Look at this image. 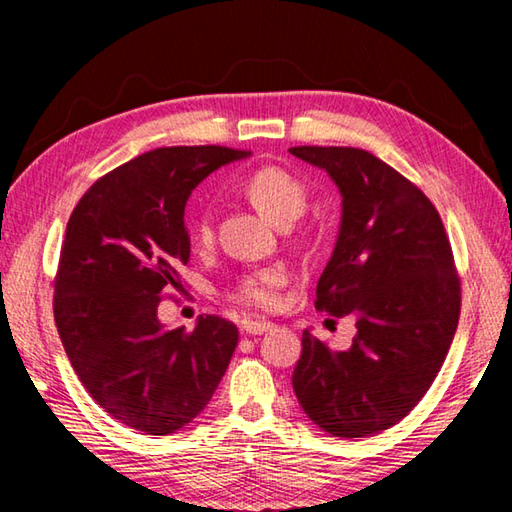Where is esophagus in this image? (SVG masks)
<instances>
[{
  "label": "esophagus",
  "instance_id": "obj_1",
  "mask_svg": "<svg viewBox=\"0 0 512 512\" xmlns=\"http://www.w3.org/2000/svg\"><path fill=\"white\" fill-rule=\"evenodd\" d=\"M241 329H244V334L248 336H262L266 332H271L273 323H268V320H244Z\"/></svg>",
  "mask_w": 512,
  "mask_h": 512
}]
</instances>
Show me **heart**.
I'll list each match as a JSON object with an SVG mask.
<instances>
[{
  "label": "heart",
  "mask_w": 512,
  "mask_h": 512,
  "mask_svg": "<svg viewBox=\"0 0 512 512\" xmlns=\"http://www.w3.org/2000/svg\"><path fill=\"white\" fill-rule=\"evenodd\" d=\"M244 194L268 221H273L280 228H287L293 221H298L302 212L307 210L309 192L302 180L293 173L280 167H264L250 173L244 180ZM192 237L196 244H210L212 241V223L210 216L201 214L192 228ZM284 284V273L271 268V271H259L248 275L239 282L235 298L244 305L268 309L275 305L277 289Z\"/></svg>",
  "instance_id": "1"
}]
</instances>
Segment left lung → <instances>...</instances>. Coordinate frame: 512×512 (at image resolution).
<instances>
[{"label": "left lung", "mask_w": 512, "mask_h": 512, "mask_svg": "<svg viewBox=\"0 0 512 512\" xmlns=\"http://www.w3.org/2000/svg\"><path fill=\"white\" fill-rule=\"evenodd\" d=\"M341 192V225L316 287V309L352 316L348 350L305 329L293 391L307 418L339 438L400 422L436 379L461 314L452 246L431 201L375 155L293 146Z\"/></svg>", "instance_id": "left-lung-1"}]
</instances>
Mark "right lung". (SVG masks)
Listing matches in <instances>:
<instances>
[{
    "mask_svg": "<svg viewBox=\"0 0 512 512\" xmlns=\"http://www.w3.org/2000/svg\"><path fill=\"white\" fill-rule=\"evenodd\" d=\"M250 153L173 146L99 178L69 216L54 284V318L85 391L126 427L169 436L201 413L237 348L230 320L160 323L162 293L189 262L185 205L223 164Z\"/></svg>",
    "mask_w": 512,
    "mask_h": 512,
    "instance_id": "1",
    "label": "right lung"
}]
</instances>
